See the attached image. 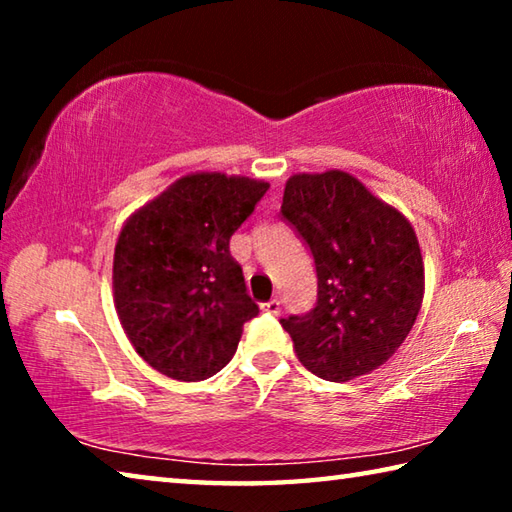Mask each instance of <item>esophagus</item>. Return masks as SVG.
<instances>
[{
  "label": "esophagus",
  "instance_id": "esophagus-1",
  "mask_svg": "<svg viewBox=\"0 0 512 512\" xmlns=\"http://www.w3.org/2000/svg\"><path fill=\"white\" fill-rule=\"evenodd\" d=\"M262 311H266V314L277 316V314H280V311H282V302L277 300V298L268 300V302H262Z\"/></svg>",
  "mask_w": 512,
  "mask_h": 512
}]
</instances>
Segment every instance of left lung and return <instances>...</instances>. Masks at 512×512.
I'll return each instance as SVG.
<instances>
[{
    "label": "left lung",
    "mask_w": 512,
    "mask_h": 512,
    "mask_svg": "<svg viewBox=\"0 0 512 512\" xmlns=\"http://www.w3.org/2000/svg\"><path fill=\"white\" fill-rule=\"evenodd\" d=\"M282 216L307 241L316 307L282 318L302 366L327 381L368 375L409 336L424 298V262L409 219L341 169L293 173Z\"/></svg>",
    "instance_id": "1"
}]
</instances>
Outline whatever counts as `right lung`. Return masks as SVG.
I'll use <instances>...</instances> for the list:
<instances>
[{"mask_svg": "<svg viewBox=\"0 0 512 512\" xmlns=\"http://www.w3.org/2000/svg\"><path fill=\"white\" fill-rule=\"evenodd\" d=\"M268 183L219 171L178 178L128 216L112 262V296L135 352L162 375L201 381L237 352L259 314L230 237Z\"/></svg>", "mask_w": 512, "mask_h": 512, "instance_id": "1", "label": "right lung"}]
</instances>
